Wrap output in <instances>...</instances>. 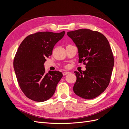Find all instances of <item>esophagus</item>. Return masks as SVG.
Segmentation results:
<instances>
[{
    "mask_svg": "<svg viewBox=\"0 0 129 129\" xmlns=\"http://www.w3.org/2000/svg\"><path fill=\"white\" fill-rule=\"evenodd\" d=\"M69 73H70V72H63V75H67V74H68Z\"/></svg>",
    "mask_w": 129,
    "mask_h": 129,
    "instance_id": "34e87169",
    "label": "esophagus"
}]
</instances>
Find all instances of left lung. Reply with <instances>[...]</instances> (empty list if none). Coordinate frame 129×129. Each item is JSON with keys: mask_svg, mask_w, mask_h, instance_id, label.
Instances as JSON below:
<instances>
[{"mask_svg": "<svg viewBox=\"0 0 129 129\" xmlns=\"http://www.w3.org/2000/svg\"><path fill=\"white\" fill-rule=\"evenodd\" d=\"M78 49L79 63L86 70L74 72L76 81L73 91L82 98L90 100L101 95L110 83L114 58L110 44L103 34L89 29L67 32Z\"/></svg>", "mask_w": 129, "mask_h": 129, "instance_id": "1", "label": "left lung"}]
</instances>
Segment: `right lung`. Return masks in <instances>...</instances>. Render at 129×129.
<instances>
[{
  "label": "right lung",
  "instance_id": "add662e5",
  "mask_svg": "<svg viewBox=\"0 0 129 129\" xmlns=\"http://www.w3.org/2000/svg\"><path fill=\"white\" fill-rule=\"evenodd\" d=\"M64 34V31L37 32L27 36L19 46L13 67L19 86L28 99L41 102L54 95L63 75L58 71L46 74L44 63Z\"/></svg>",
  "mask_w": 129,
  "mask_h": 129
}]
</instances>
